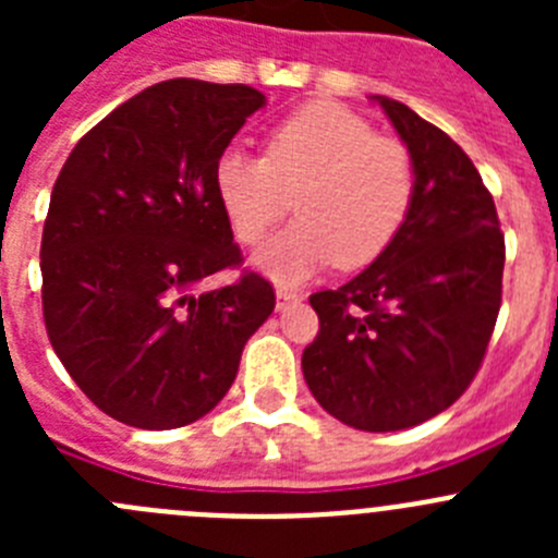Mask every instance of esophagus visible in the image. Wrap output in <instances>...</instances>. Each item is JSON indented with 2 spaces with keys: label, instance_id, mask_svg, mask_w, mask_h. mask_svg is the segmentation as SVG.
<instances>
[{
  "label": "esophagus",
  "instance_id": "obj_1",
  "mask_svg": "<svg viewBox=\"0 0 558 558\" xmlns=\"http://www.w3.org/2000/svg\"><path fill=\"white\" fill-rule=\"evenodd\" d=\"M299 299H302V295L295 293V290H290V288H276V304H279V307H284V304L299 302Z\"/></svg>",
  "mask_w": 558,
  "mask_h": 558
}]
</instances>
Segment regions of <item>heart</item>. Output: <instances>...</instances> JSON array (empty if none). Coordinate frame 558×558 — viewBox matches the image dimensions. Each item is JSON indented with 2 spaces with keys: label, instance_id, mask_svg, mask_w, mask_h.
Listing matches in <instances>:
<instances>
[{
  "label": "heart",
  "instance_id": "obj_1",
  "mask_svg": "<svg viewBox=\"0 0 558 558\" xmlns=\"http://www.w3.org/2000/svg\"><path fill=\"white\" fill-rule=\"evenodd\" d=\"M215 192L245 245L263 243L293 195L299 220L256 251L254 265L276 282H304L329 263L366 268L391 248L416 201V165L349 108L310 102L270 128L265 159L226 150Z\"/></svg>",
  "mask_w": 558,
  "mask_h": 558
}]
</instances>
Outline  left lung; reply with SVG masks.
Segmentation results:
<instances>
[{
    "label": "left lung",
    "mask_w": 558,
    "mask_h": 558,
    "mask_svg": "<svg viewBox=\"0 0 558 558\" xmlns=\"http://www.w3.org/2000/svg\"><path fill=\"white\" fill-rule=\"evenodd\" d=\"M416 165V201L391 248L310 295L318 335L302 372L318 405L368 433L427 422L475 379L502 299L506 240L472 159L405 102L377 97Z\"/></svg>",
    "instance_id": "obj_1"
}]
</instances>
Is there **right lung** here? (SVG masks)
<instances>
[{
    "label": "right lung",
    "instance_id": "1",
    "mask_svg": "<svg viewBox=\"0 0 558 558\" xmlns=\"http://www.w3.org/2000/svg\"><path fill=\"white\" fill-rule=\"evenodd\" d=\"M265 106L243 83L161 81L113 108L69 153L41 236L49 343L102 413L142 430L206 416L245 340L274 313L265 276L240 268L215 165Z\"/></svg>",
    "mask_w": 558,
    "mask_h": 558
}]
</instances>
